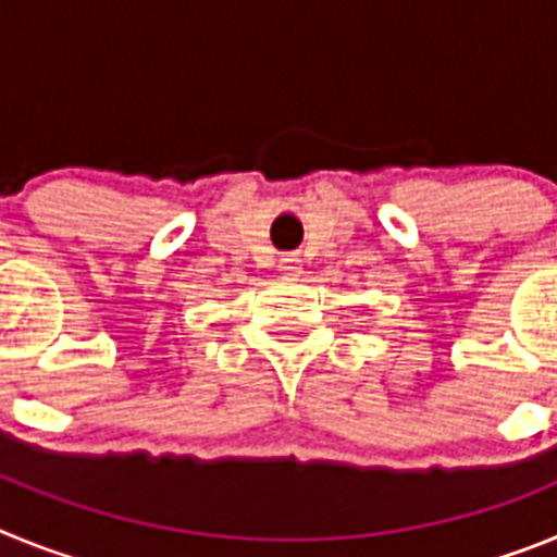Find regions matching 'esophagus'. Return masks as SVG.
<instances>
[{"label": "esophagus", "mask_w": 557, "mask_h": 557, "mask_svg": "<svg viewBox=\"0 0 557 557\" xmlns=\"http://www.w3.org/2000/svg\"><path fill=\"white\" fill-rule=\"evenodd\" d=\"M282 270H287V273H295V270H298V259H293V256L282 259Z\"/></svg>", "instance_id": "obj_1"}]
</instances>
